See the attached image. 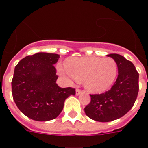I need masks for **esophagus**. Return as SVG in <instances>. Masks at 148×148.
Returning <instances> with one entry per match:
<instances>
[{"label": "esophagus", "mask_w": 148, "mask_h": 148, "mask_svg": "<svg viewBox=\"0 0 148 148\" xmlns=\"http://www.w3.org/2000/svg\"><path fill=\"white\" fill-rule=\"evenodd\" d=\"M82 92V90H81L80 89H76V90H75V94H76V95H78Z\"/></svg>", "instance_id": "34e87169"}]
</instances>
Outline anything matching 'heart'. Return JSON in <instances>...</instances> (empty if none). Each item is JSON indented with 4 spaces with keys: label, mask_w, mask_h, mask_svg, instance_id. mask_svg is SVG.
I'll return each instance as SVG.
<instances>
[{
    "label": "heart",
    "mask_w": 148,
    "mask_h": 148,
    "mask_svg": "<svg viewBox=\"0 0 148 148\" xmlns=\"http://www.w3.org/2000/svg\"><path fill=\"white\" fill-rule=\"evenodd\" d=\"M65 68L66 72L61 66L58 67L61 75L84 82L85 88L92 93L108 90L118 73L117 63L111 58H70L65 61Z\"/></svg>",
    "instance_id": "obj_1"
}]
</instances>
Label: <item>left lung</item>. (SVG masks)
Wrapping results in <instances>:
<instances>
[{
    "instance_id": "8db88e82",
    "label": "left lung",
    "mask_w": 148,
    "mask_h": 148,
    "mask_svg": "<svg viewBox=\"0 0 148 148\" xmlns=\"http://www.w3.org/2000/svg\"><path fill=\"white\" fill-rule=\"evenodd\" d=\"M118 65L119 75L107 92L90 95V104L84 108L91 119L108 122L125 116L133 108L138 92V73L131 61L119 54H109Z\"/></svg>"
}]
</instances>
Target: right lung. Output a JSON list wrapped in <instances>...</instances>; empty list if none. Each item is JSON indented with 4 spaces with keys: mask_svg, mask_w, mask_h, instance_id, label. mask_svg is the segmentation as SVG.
Here are the masks:
<instances>
[{
    "mask_svg": "<svg viewBox=\"0 0 148 148\" xmlns=\"http://www.w3.org/2000/svg\"><path fill=\"white\" fill-rule=\"evenodd\" d=\"M59 57L54 53H38L21 59L15 67L13 99L18 109L31 119H54L62 111L65 99L75 95L74 88H61L56 84L54 64Z\"/></svg>",
    "mask_w": 148,
    "mask_h": 148,
    "instance_id": "obj_1",
    "label": "right lung"
}]
</instances>
